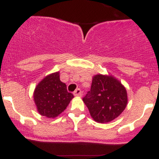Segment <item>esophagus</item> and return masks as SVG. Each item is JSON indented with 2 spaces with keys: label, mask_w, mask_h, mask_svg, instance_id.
<instances>
[{
  "label": "esophagus",
  "mask_w": 159,
  "mask_h": 159,
  "mask_svg": "<svg viewBox=\"0 0 159 159\" xmlns=\"http://www.w3.org/2000/svg\"><path fill=\"white\" fill-rule=\"evenodd\" d=\"M73 94H74V95H75V96H77V97L82 96V92H81V90L80 89V88H78V89L75 90Z\"/></svg>",
  "instance_id": "34e87169"
}]
</instances>
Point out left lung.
Here are the masks:
<instances>
[{
	"label": "left lung",
	"instance_id": "1",
	"mask_svg": "<svg viewBox=\"0 0 159 159\" xmlns=\"http://www.w3.org/2000/svg\"><path fill=\"white\" fill-rule=\"evenodd\" d=\"M83 101L97 123L112 121L127 105V92L121 82L110 75L97 74L92 78L91 91Z\"/></svg>",
	"mask_w": 159,
	"mask_h": 159
}]
</instances>
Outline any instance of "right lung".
<instances>
[{
	"label": "right lung",
	"instance_id": "1",
	"mask_svg": "<svg viewBox=\"0 0 159 159\" xmlns=\"http://www.w3.org/2000/svg\"><path fill=\"white\" fill-rule=\"evenodd\" d=\"M74 95L60 80V71L48 75L36 85L33 93L35 104L40 115L56 118L69 104Z\"/></svg>",
	"mask_w": 159,
	"mask_h": 159
}]
</instances>
